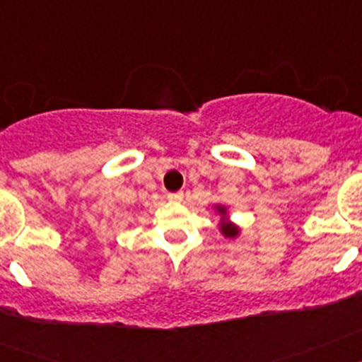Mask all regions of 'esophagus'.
<instances>
[{
	"label": "esophagus",
	"mask_w": 362,
	"mask_h": 362,
	"mask_svg": "<svg viewBox=\"0 0 362 362\" xmlns=\"http://www.w3.org/2000/svg\"><path fill=\"white\" fill-rule=\"evenodd\" d=\"M168 199H170L172 203H177V201L183 199V192H175V194H168Z\"/></svg>",
	"instance_id": "34e87169"
}]
</instances>
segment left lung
<instances>
[{"label":"left lung","instance_id":"obj_1","mask_svg":"<svg viewBox=\"0 0 362 362\" xmlns=\"http://www.w3.org/2000/svg\"><path fill=\"white\" fill-rule=\"evenodd\" d=\"M214 212L219 216V232L223 233V238L235 239L241 233V226L235 225L233 221H230L228 206L225 204H214Z\"/></svg>","mask_w":362,"mask_h":362}]
</instances>
